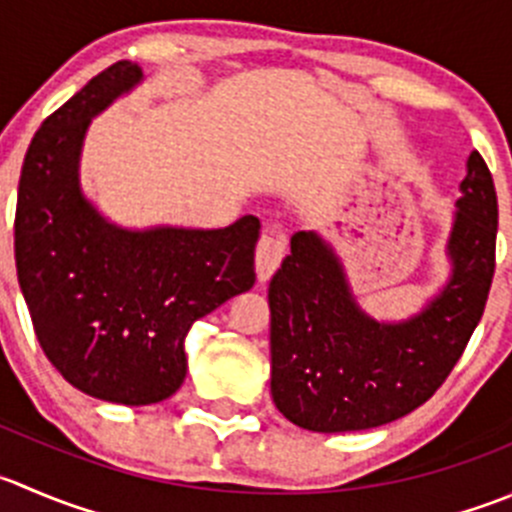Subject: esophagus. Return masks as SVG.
I'll return each mask as SVG.
<instances>
[{"label": "esophagus", "mask_w": 512, "mask_h": 512, "mask_svg": "<svg viewBox=\"0 0 512 512\" xmlns=\"http://www.w3.org/2000/svg\"><path fill=\"white\" fill-rule=\"evenodd\" d=\"M285 252H287L285 235H277V232H265V235L260 237V242H257V252H255L257 277H260V280H270L272 272L280 267Z\"/></svg>", "instance_id": "obj_1"}]
</instances>
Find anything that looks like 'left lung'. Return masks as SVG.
<instances>
[{"label":"left lung","mask_w":512,"mask_h":512,"mask_svg":"<svg viewBox=\"0 0 512 512\" xmlns=\"http://www.w3.org/2000/svg\"><path fill=\"white\" fill-rule=\"evenodd\" d=\"M448 250L453 277L413 320L360 312L342 267L315 232H295L267 290L272 400L290 423L347 433L393 423L430 400L463 355L495 275L498 195L473 152Z\"/></svg>","instance_id":"1"}]
</instances>
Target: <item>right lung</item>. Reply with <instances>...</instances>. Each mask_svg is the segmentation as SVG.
Returning a JSON list of instances; mask_svg holds the SVG:
<instances>
[{
  "instance_id": "obj_1",
  "label": "right lung",
  "mask_w": 512,
  "mask_h": 512,
  "mask_svg": "<svg viewBox=\"0 0 512 512\" xmlns=\"http://www.w3.org/2000/svg\"><path fill=\"white\" fill-rule=\"evenodd\" d=\"M142 79L114 62L49 114L29 145L14 215V260L34 335L59 375L107 403L170 398L187 375L192 322L255 285L260 220L225 230L109 225L79 192L89 119Z\"/></svg>"
}]
</instances>
